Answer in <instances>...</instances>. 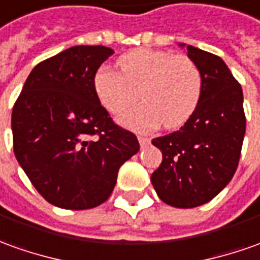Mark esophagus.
<instances>
[{"mask_svg": "<svg viewBox=\"0 0 260 260\" xmlns=\"http://www.w3.org/2000/svg\"><path fill=\"white\" fill-rule=\"evenodd\" d=\"M139 143H140L141 147H146L150 144V139L148 137H144V136H139Z\"/></svg>", "mask_w": 260, "mask_h": 260, "instance_id": "34e87169", "label": "esophagus"}]
</instances>
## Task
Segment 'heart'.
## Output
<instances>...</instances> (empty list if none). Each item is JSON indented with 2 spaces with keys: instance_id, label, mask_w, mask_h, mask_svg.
I'll use <instances>...</instances> for the list:
<instances>
[{
  "instance_id": "obj_1",
  "label": "heart",
  "mask_w": 260,
  "mask_h": 260,
  "mask_svg": "<svg viewBox=\"0 0 260 260\" xmlns=\"http://www.w3.org/2000/svg\"><path fill=\"white\" fill-rule=\"evenodd\" d=\"M120 71L103 66L94 75V92L112 114H120L140 98L144 102L120 117L134 130H148L162 121L166 128L185 124L198 107L202 75L185 55L133 49L119 59Z\"/></svg>"
}]
</instances>
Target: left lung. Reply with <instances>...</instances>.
<instances>
[{
  "mask_svg": "<svg viewBox=\"0 0 260 260\" xmlns=\"http://www.w3.org/2000/svg\"><path fill=\"white\" fill-rule=\"evenodd\" d=\"M187 51L202 75L198 107L180 130L153 139L162 161L151 182L161 201L175 208L207 204L228 185L246 128L242 87L225 62L191 45Z\"/></svg>",
  "mask_w": 260,
  "mask_h": 260,
  "instance_id": "obj_1",
  "label": "left lung"
}]
</instances>
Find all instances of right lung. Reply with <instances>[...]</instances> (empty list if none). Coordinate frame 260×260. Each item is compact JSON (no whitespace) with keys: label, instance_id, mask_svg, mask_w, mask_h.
Masks as SVG:
<instances>
[{"label":"right lung","instance_id":"right-lung-1","mask_svg":"<svg viewBox=\"0 0 260 260\" xmlns=\"http://www.w3.org/2000/svg\"><path fill=\"white\" fill-rule=\"evenodd\" d=\"M79 45L38 63L12 109L14 153L32 185L52 205L94 208L106 201L119 168L140 150L94 92V75L112 56Z\"/></svg>","mask_w":260,"mask_h":260}]
</instances>
